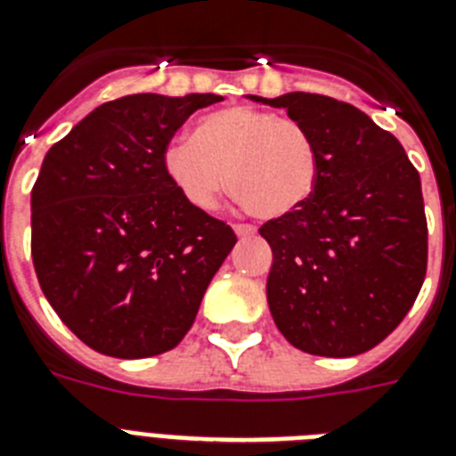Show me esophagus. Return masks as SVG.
<instances>
[{
    "label": "esophagus",
    "instance_id": "34e87169",
    "mask_svg": "<svg viewBox=\"0 0 456 456\" xmlns=\"http://www.w3.org/2000/svg\"><path fill=\"white\" fill-rule=\"evenodd\" d=\"M234 232L240 236V239H248V236H255V234H257V229L252 227V224H243V222H239V224H234Z\"/></svg>",
    "mask_w": 456,
    "mask_h": 456
}]
</instances>
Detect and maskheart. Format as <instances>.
Returning a JSON list of instances; mask_svg holds the SVG:
<instances>
[{
  "instance_id": "b5f03b06",
  "label": "heart",
  "mask_w": 456,
  "mask_h": 456,
  "mask_svg": "<svg viewBox=\"0 0 456 456\" xmlns=\"http://www.w3.org/2000/svg\"><path fill=\"white\" fill-rule=\"evenodd\" d=\"M164 171L192 206L208 210L224 187L250 216L285 217L313 197L320 155L311 132L271 110L229 106L164 148Z\"/></svg>"
}]
</instances>
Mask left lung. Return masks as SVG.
Segmentation results:
<instances>
[{"mask_svg":"<svg viewBox=\"0 0 456 456\" xmlns=\"http://www.w3.org/2000/svg\"><path fill=\"white\" fill-rule=\"evenodd\" d=\"M311 132L320 155L313 197L259 234L273 250L266 299L294 347L354 357L399 327L427 275L419 174L403 145L354 106L289 92L262 99Z\"/></svg>","mask_w":456,"mask_h":456,"instance_id":"obj_1","label":"left lung"}]
</instances>
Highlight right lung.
<instances>
[{
    "label": "right lung",
    "instance_id": "add662e5",
    "mask_svg": "<svg viewBox=\"0 0 456 456\" xmlns=\"http://www.w3.org/2000/svg\"><path fill=\"white\" fill-rule=\"evenodd\" d=\"M217 94H127L53 145L32 187V259L45 299L87 347L174 350L236 234L178 192L164 148Z\"/></svg>",
    "mask_w": 456,
    "mask_h": 456
}]
</instances>
